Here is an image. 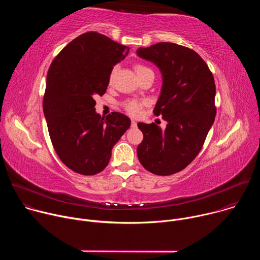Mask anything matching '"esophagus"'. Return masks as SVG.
Segmentation results:
<instances>
[{
  "mask_svg": "<svg viewBox=\"0 0 260 260\" xmlns=\"http://www.w3.org/2000/svg\"><path fill=\"white\" fill-rule=\"evenodd\" d=\"M132 127H133V128L137 127V122H136L135 120H132Z\"/></svg>",
  "mask_w": 260,
  "mask_h": 260,
  "instance_id": "1",
  "label": "esophagus"
}]
</instances>
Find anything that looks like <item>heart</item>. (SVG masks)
I'll use <instances>...</instances> for the list:
<instances>
[{"mask_svg":"<svg viewBox=\"0 0 260 260\" xmlns=\"http://www.w3.org/2000/svg\"><path fill=\"white\" fill-rule=\"evenodd\" d=\"M135 70H136V73H137L138 76H141V75H143V74L148 73V72H152L151 69H149L144 64H136ZM114 74H115V70L111 72L110 80L113 79ZM144 105H145V103H143V102H139V101H136V100H131V101H127V102L124 103V108L131 115L138 116V115L141 114Z\"/></svg>","mask_w":260,"mask_h":260,"instance_id":"heart-1","label":"heart"}]
</instances>
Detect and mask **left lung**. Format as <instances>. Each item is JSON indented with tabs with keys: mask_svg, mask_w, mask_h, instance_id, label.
I'll list each match as a JSON object with an SVG mask.
<instances>
[{
	"mask_svg": "<svg viewBox=\"0 0 260 260\" xmlns=\"http://www.w3.org/2000/svg\"><path fill=\"white\" fill-rule=\"evenodd\" d=\"M137 54L161 73L162 86L153 112L168 122L164 131L155 123H138L144 138L137 154L147 171L173 175L197 157L214 123V77L196 51L175 43L140 47Z\"/></svg>",
	"mask_w": 260,
	"mask_h": 260,
	"instance_id": "left-lung-1",
	"label": "left lung"
}]
</instances>
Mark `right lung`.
I'll return each mask as SVG.
<instances>
[{
	"label": "right lung",
	"mask_w": 260,
	"mask_h": 260,
	"mask_svg": "<svg viewBox=\"0 0 260 260\" xmlns=\"http://www.w3.org/2000/svg\"><path fill=\"white\" fill-rule=\"evenodd\" d=\"M129 48L96 31L71 41L53 59L43 100L44 116L53 148L60 160L81 175L102 172L113 146L131 126V119L112 112H95L96 95L108 87L113 67Z\"/></svg>",
	"instance_id": "obj_1"
}]
</instances>
